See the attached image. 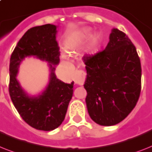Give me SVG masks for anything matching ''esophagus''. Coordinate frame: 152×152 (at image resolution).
Instances as JSON below:
<instances>
[{
    "mask_svg": "<svg viewBox=\"0 0 152 152\" xmlns=\"http://www.w3.org/2000/svg\"><path fill=\"white\" fill-rule=\"evenodd\" d=\"M86 80V72L82 69H77L75 72L73 80L77 85H83Z\"/></svg>",
    "mask_w": 152,
    "mask_h": 152,
    "instance_id": "1",
    "label": "esophagus"
}]
</instances>
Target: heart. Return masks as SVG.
<instances>
[{"mask_svg": "<svg viewBox=\"0 0 152 152\" xmlns=\"http://www.w3.org/2000/svg\"><path fill=\"white\" fill-rule=\"evenodd\" d=\"M91 36V29H83L82 32H80L79 33H76L72 35L71 37L69 38V40H68V47L69 48H72L73 47H75L76 44H80L81 42L84 41V40H87ZM100 39H101V36L99 34H97V35L94 36L93 40V44L94 45H96V44L99 42Z\"/></svg>", "mask_w": 152, "mask_h": 152, "instance_id": "heart-1", "label": "heart"}]
</instances>
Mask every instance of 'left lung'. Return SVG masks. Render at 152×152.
Returning <instances> with one entry per match:
<instances>
[{"label":"left lung","instance_id":"1","mask_svg":"<svg viewBox=\"0 0 152 152\" xmlns=\"http://www.w3.org/2000/svg\"><path fill=\"white\" fill-rule=\"evenodd\" d=\"M105 49L83 58L87 110L101 126H113L135 108L141 91V65L137 49L125 33L113 29Z\"/></svg>","mask_w":152,"mask_h":152}]
</instances>
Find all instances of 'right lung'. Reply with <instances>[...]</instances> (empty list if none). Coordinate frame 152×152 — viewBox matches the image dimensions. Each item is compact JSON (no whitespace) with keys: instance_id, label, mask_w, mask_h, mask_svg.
I'll return each instance as SVG.
<instances>
[{"instance_id":"add662e5","label":"right lung","mask_w":152,"mask_h":152,"mask_svg":"<svg viewBox=\"0 0 152 152\" xmlns=\"http://www.w3.org/2000/svg\"><path fill=\"white\" fill-rule=\"evenodd\" d=\"M56 26L46 24L30 28L25 33L15 48L10 58L8 91L12 103L23 120L33 128L50 131L61 125L65 117L73 94V84L57 79L55 68L59 62L58 44ZM34 55L51 64L50 83L42 96L28 97L16 80L18 65L25 56Z\"/></svg>"}]
</instances>
